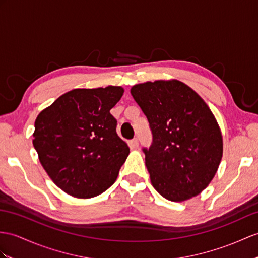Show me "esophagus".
Here are the masks:
<instances>
[{"label": "esophagus", "mask_w": 258, "mask_h": 258, "mask_svg": "<svg viewBox=\"0 0 258 258\" xmlns=\"http://www.w3.org/2000/svg\"><path fill=\"white\" fill-rule=\"evenodd\" d=\"M129 147L131 149H137L138 147H139V141H138L137 138H135V139L129 141Z\"/></svg>", "instance_id": "34e87169"}]
</instances>
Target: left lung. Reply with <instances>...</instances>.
Wrapping results in <instances>:
<instances>
[{
    "mask_svg": "<svg viewBox=\"0 0 258 258\" xmlns=\"http://www.w3.org/2000/svg\"><path fill=\"white\" fill-rule=\"evenodd\" d=\"M130 92L152 131V144L143 148L152 186L171 202L197 196L215 177L223 152L208 105L177 80L146 82Z\"/></svg>",
    "mask_w": 258,
    "mask_h": 258,
    "instance_id": "obj_1",
    "label": "left lung"
}]
</instances>
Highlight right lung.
Returning a JSON list of instances; mask_svg holds the SVG:
<instances>
[{
    "label": "right lung",
    "instance_id": "obj_1",
    "mask_svg": "<svg viewBox=\"0 0 258 258\" xmlns=\"http://www.w3.org/2000/svg\"><path fill=\"white\" fill-rule=\"evenodd\" d=\"M121 86L75 89L37 116L33 144L53 183L75 198H92L115 183L129 155L110 109Z\"/></svg>",
    "mask_w": 258,
    "mask_h": 258
}]
</instances>
